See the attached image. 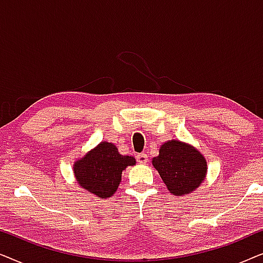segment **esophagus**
Wrapping results in <instances>:
<instances>
[{
    "instance_id": "obj_1",
    "label": "esophagus",
    "mask_w": 263,
    "mask_h": 263,
    "mask_svg": "<svg viewBox=\"0 0 263 263\" xmlns=\"http://www.w3.org/2000/svg\"><path fill=\"white\" fill-rule=\"evenodd\" d=\"M136 160H138V163L140 164H146L147 161H148V157H147V154L145 153L138 154V156H136Z\"/></svg>"
}]
</instances>
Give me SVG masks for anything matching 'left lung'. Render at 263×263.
Listing matches in <instances>:
<instances>
[{"label": "left lung", "instance_id": "1", "mask_svg": "<svg viewBox=\"0 0 263 263\" xmlns=\"http://www.w3.org/2000/svg\"><path fill=\"white\" fill-rule=\"evenodd\" d=\"M152 164L168 192L178 196L196 189L207 171L206 160L199 151L177 140L165 142L160 147L159 156L153 158Z\"/></svg>", "mask_w": 263, "mask_h": 263}]
</instances>
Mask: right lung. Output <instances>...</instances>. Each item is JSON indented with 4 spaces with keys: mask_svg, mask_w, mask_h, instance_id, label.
<instances>
[{
    "mask_svg": "<svg viewBox=\"0 0 263 263\" xmlns=\"http://www.w3.org/2000/svg\"><path fill=\"white\" fill-rule=\"evenodd\" d=\"M135 163L134 158L122 156L116 146L104 141L74 164V174L82 188L107 199L118 188L122 171Z\"/></svg>",
    "mask_w": 263,
    "mask_h": 263,
    "instance_id": "1",
    "label": "right lung"
}]
</instances>
